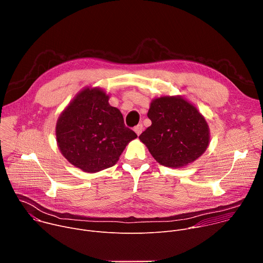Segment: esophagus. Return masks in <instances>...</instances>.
I'll return each mask as SVG.
<instances>
[{"label": "esophagus", "mask_w": 263, "mask_h": 263, "mask_svg": "<svg viewBox=\"0 0 263 263\" xmlns=\"http://www.w3.org/2000/svg\"><path fill=\"white\" fill-rule=\"evenodd\" d=\"M142 130H143V126H142L141 124H139V125H137L136 127H134V131H135V133H136L137 135H140L141 132H142Z\"/></svg>", "instance_id": "34e87169"}]
</instances>
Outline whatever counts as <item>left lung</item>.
Wrapping results in <instances>:
<instances>
[{
    "label": "left lung",
    "mask_w": 263,
    "mask_h": 263,
    "mask_svg": "<svg viewBox=\"0 0 263 263\" xmlns=\"http://www.w3.org/2000/svg\"><path fill=\"white\" fill-rule=\"evenodd\" d=\"M152 125L139 139L157 162L180 167L198 159L209 143V129L198 109L179 97H162L151 103Z\"/></svg>",
    "instance_id": "8db88e82"
}]
</instances>
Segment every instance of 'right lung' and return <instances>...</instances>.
Returning a JSON list of instances; mask_svg holds the SVG:
<instances>
[{
  "instance_id": "obj_1",
  "label": "right lung",
  "mask_w": 263,
  "mask_h": 263,
  "mask_svg": "<svg viewBox=\"0 0 263 263\" xmlns=\"http://www.w3.org/2000/svg\"><path fill=\"white\" fill-rule=\"evenodd\" d=\"M108 99L103 90L85 88L66 107L56 125L62 155L87 173L115 165L126 145L137 137Z\"/></svg>"
}]
</instances>
